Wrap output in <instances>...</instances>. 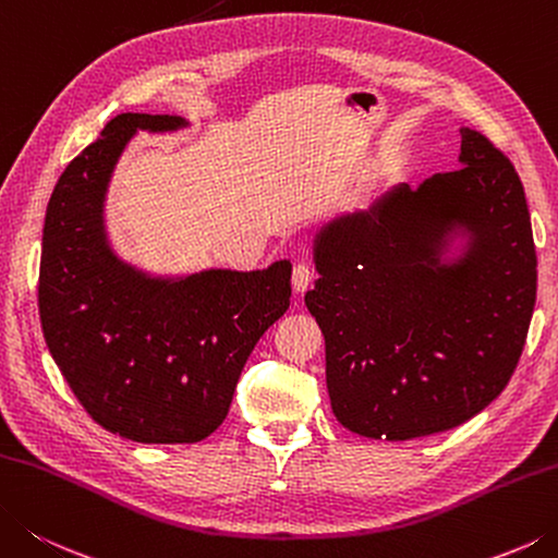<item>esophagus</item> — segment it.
Returning a JSON list of instances; mask_svg holds the SVG:
<instances>
[{
	"instance_id": "1",
	"label": "esophagus",
	"mask_w": 558,
	"mask_h": 558,
	"mask_svg": "<svg viewBox=\"0 0 558 558\" xmlns=\"http://www.w3.org/2000/svg\"><path fill=\"white\" fill-rule=\"evenodd\" d=\"M311 281H313V267L308 265V262H296V265H293V271H291L293 289L303 293L311 287Z\"/></svg>"
}]
</instances>
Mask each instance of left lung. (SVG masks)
Here are the masks:
<instances>
[{
	"instance_id": "1",
	"label": "left lung",
	"mask_w": 558,
	"mask_h": 558,
	"mask_svg": "<svg viewBox=\"0 0 558 558\" xmlns=\"http://www.w3.org/2000/svg\"><path fill=\"white\" fill-rule=\"evenodd\" d=\"M457 172L405 182L315 238L306 306L325 338L335 417L372 439L466 423L508 386L537 301L530 208L512 162L461 129ZM464 256L438 259L449 234Z\"/></svg>"
}]
</instances>
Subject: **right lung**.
<instances>
[{"mask_svg": "<svg viewBox=\"0 0 558 558\" xmlns=\"http://www.w3.org/2000/svg\"><path fill=\"white\" fill-rule=\"evenodd\" d=\"M180 116L121 113L52 189L38 311L52 360L82 408L143 445H192L218 429L250 352L289 308L291 265L155 279L113 255L104 194L135 131H174Z\"/></svg>", "mask_w": 558, "mask_h": 558, "instance_id": "right-lung-1", "label": "right lung"}]
</instances>
